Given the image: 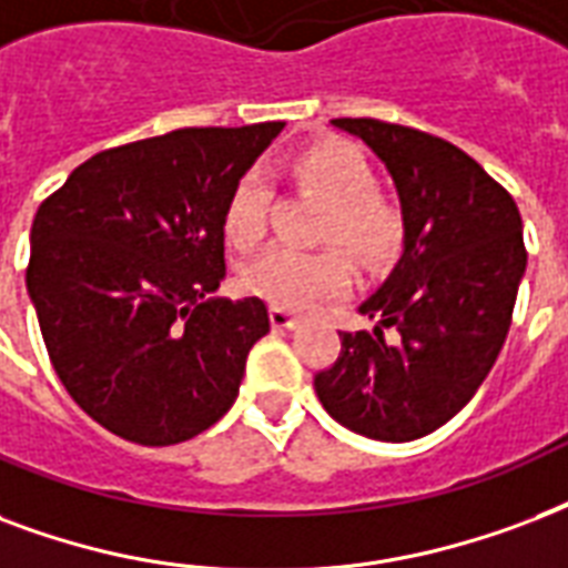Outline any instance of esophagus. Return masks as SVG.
Here are the masks:
<instances>
[{
	"mask_svg": "<svg viewBox=\"0 0 568 568\" xmlns=\"http://www.w3.org/2000/svg\"><path fill=\"white\" fill-rule=\"evenodd\" d=\"M270 323H272V328H278V332H284V328H296L298 316L290 314V311H284V307H272V311H270Z\"/></svg>",
	"mask_w": 568,
	"mask_h": 568,
	"instance_id": "34e87169",
	"label": "esophagus"
}]
</instances>
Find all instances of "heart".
I'll use <instances>...</instances> for the list:
<instances>
[{"label": "heart", "instance_id": "b5f03b06", "mask_svg": "<svg viewBox=\"0 0 568 568\" xmlns=\"http://www.w3.org/2000/svg\"><path fill=\"white\" fill-rule=\"evenodd\" d=\"M290 178L298 192L323 197L316 240L344 245L367 266H385L406 245V219L388 195L362 148L349 142H320L290 160ZM275 186L266 171L252 169L236 180L224 204V236L240 252L266 240ZM243 287L275 307L305 311L353 287V266L341 248L293 252L272 248L243 272Z\"/></svg>", "mask_w": 568, "mask_h": 568}]
</instances>
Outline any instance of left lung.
Here are the masks:
<instances>
[{"instance_id": "1", "label": "left lung", "mask_w": 568, "mask_h": 568, "mask_svg": "<svg viewBox=\"0 0 568 568\" xmlns=\"http://www.w3.org/2000/svg\"><path fill=\"white\" fill-rule=\"evenodd\" d=\"M397 186L406 245L358 311L371 332L341 334V355L314 376L328 415L376 442H415L447 424L489 376L507 341L527 252L507 189L456 144L376 118H334ZM394 324L397 345L382 327Z\"/></svg>"}]
</instances>
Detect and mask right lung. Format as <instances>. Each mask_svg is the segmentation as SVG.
Instances as JSON below:
<instances>
[{"instance_id": "obj_1", "label": "right lung", "mask_w": 568, "mask_h": 568, "mask_svg": "<svg viewBox=\"0 0 568 568\" xmlns=\"http://www.w3.org/2000/svg\"><path fill=\"white\" fill-rule=\"evenodd\" d=\"M284 130L186 126L94 153L32 222L26 287L77 406L144 447L195 438L234 406L270 314L206 298L224 278V204Z\"/></svg>"}]
</instances>
